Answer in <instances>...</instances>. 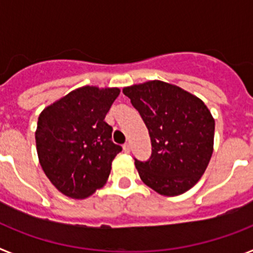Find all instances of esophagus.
<instances>
[{
	"instance_id": "obj_1",
	"label": "esophagus",
	"mask_w": 253,
	"mask_h": 253,
	"mask_svg": "<svg viewBox=\"0 0 253 253\" xmlns=\"http://www.w3.org/2000/svg\"><path fill=\"white\" fill-rule=\"evenodd\" d=\"M123 149H124V152H126V153L130 152V144H129V143H125L124 146H123Z\"/></svg>"
}]
</instances>
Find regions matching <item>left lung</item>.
<instances>
[{
  "label": "left lung",
  "instance_id": "8db88e82",
  "mask_svg": "<svg viewBox=\"0 0 253 253\" xmlns=\"http://www.w3.org/2000/svg\"><path fill=\"white\" fill-rule=\"evenodd\" d=\"M149 131L151 158L135 160L140 180L160 195L186 193L204 175L214 149L215 122L198 96L167 82L124 87Z\"/></svg>",
  "mask_w": 253,
  "mask_h": 253
}]
</instances>
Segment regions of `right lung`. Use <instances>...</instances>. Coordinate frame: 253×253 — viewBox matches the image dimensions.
<instances>
[{
    "instance_id": "right-lung-1",
    "label": "right lung",
    "mask_w": 253,
    "mask_h": 253,
    "mask_svg": "<svg viewBox=\"0 0 253 253\" xmlns=\"http://www.w3.org/2000/svg\"><path fill=\"white\" fill-rule=\"evenodd\" d=\"M118 87L84 86L46 106L39 115L35 142L39 163L55 189L86 199L106 184L122 147L111 140L105 116Z\"/></svg>"
}]
</instances>
